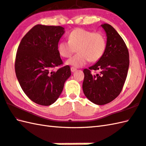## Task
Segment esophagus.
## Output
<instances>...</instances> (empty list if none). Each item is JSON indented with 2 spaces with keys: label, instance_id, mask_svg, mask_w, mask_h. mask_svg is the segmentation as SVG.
Wrapping results in <instances>:
<instances>
[{
  "label": "esophagus",
  "instance_id": "obj_1",
  "mask_svg": "<svg viewBox=\"0 0 146 146\" xmlns=\"http://www.w3.org/2000/svg\"><path fill=\"white\" fill-rule=\"evenodd\" d=\"M70 70H71V71H72V72H75V71L77 70V68L74 67H71Z\"/></svg>",
  "mask_w": 146,
  "mask_h": 146
}]
</instances>
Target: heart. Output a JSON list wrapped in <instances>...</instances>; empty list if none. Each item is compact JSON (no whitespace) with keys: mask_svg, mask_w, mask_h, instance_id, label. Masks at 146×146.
<instances>
[{"mask_svg":"<svg viewBox=\"0 0 146 146\" xmlns=\"http://www.w3.org/2000/svg\"><path fill=\"white\" fill-rule=\"evenodd\" d=\"M69 41H60L57 49L61 56L68 58L77 50L75 56L67 61V64L75 67H81L87 61L94 62L104 54L107 41L101 32H92L77 28L68 35Z\"/></svg>","mask_w":146,"mask_h":146,"instance_id":"obj_1","label":"heart"}]
</instances>
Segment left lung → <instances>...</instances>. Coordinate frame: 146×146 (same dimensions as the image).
Wrapping results in <instances>:
<instances>
[{
  "label": "left lung",
  "mask_w": 146,
  "mask_h": 146,
  "mask_svg": "<svg viewBox=\"0 0 146 146\" xmlns=\"http://www.w3.org/2000/svg\"><path fill=\"white\" fill-rule=\"evenodd\" d=\"M101 26L107 35L105 52L98 62L83 70L84 94L98 105L111 102L120 94L129 66L128 48L121 35L111 25L103 24ZM92 70H99L100 73L94 75Z\"/></svg>",
  "instance_id": "8db88e82"
}]
</instances>
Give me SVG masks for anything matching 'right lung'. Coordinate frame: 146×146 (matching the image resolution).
Returning a JSON list of instances; mask_svg holds the SVG:
<instances>
[{
    "label": "right lung",
    "instance_id": "1",
    "mask_svg": "<svg viewBox=\"0 0 146 146\" xmlns=\"http://www.w3.org/2000/svg\"><path fill=\"white\" fill-rule=\"evenodd\" d=\"M64 32L61 26L38 24L24 35L18 47L16 76L24 93L37 104L47 106L56 102L71 75L69 66L54 70L63 64L57 47Z\"/></svg>",
    "mask_w": 146,
    "mask_h": 146
}]
</instances>
